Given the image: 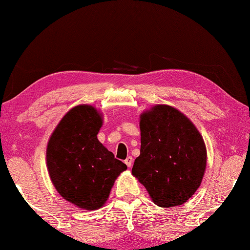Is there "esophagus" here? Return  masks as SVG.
<instances>
[{
  "label": "esophagus",
  "instance_id": "esophagus-1",
  "mask_svg": "<svg viewBox=\"0 0 250 250\" xmlns=\"http://www.w3.org/2000/svg\"><path fill=\"white\" fill-rule=\"evenodd\" d=\"M132 162H133V158L131 157V156H129V157H126V159L125 161V165L128 166V167H131V165H132Z\"/></svg>",
  "mask_w": 250,
  "mask_h": 250
}]
</instances>
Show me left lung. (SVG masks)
<instances>
[{
    "instance_id": "left-lung-1",
    "label": "left lung",
    "mask_w": 250,
    "mask_h": 250,
    "mask_svg": "<svg viewBox=\"0 0 250 250\" xmlns=\"http://www.w3.org/2000/svg\"><path fill=\"white\" fill-rule=\"evenodd\" d=\"M140 132V155L132 174L157 206H181L199 188L206 170L202 137L183 113L168 105L141 114Z\"/></svg>"
}]
</instances>
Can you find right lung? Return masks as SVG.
Wrapping results in <instances>:
<instances>
[{
  "instance_id": "right-lung-1",
  "label": "right lung",
  "mask_w": 250,
  "mask_h": 250,
  "mask_svg": "<svg viewBox=\"0 0 250 250\" xmlns=\"http://www.w3.org/2000/svg\"><path fill=\"white\" fill-rule=\"evenodd\" d=\"M101 115L93 106L67 112L47 147L50 178L65 200L85 210L101 208L126 165L98 140Z\"/></svg>"
}]
</instances>
